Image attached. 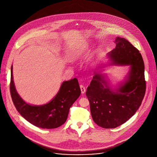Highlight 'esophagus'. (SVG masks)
<instances>
[{"instance_id":"esophagus-1","label":"esophagus","mask_w":157,"mask_h":157,"mask_svg":"<svg viewBox=\"0 0 157 157\" xmlns=\"http://www.w3.org/2000/svg\"><path fill=\"white\" fill-rule=\"evenodd\" d=\"M80 88H81V93H82V94H84V93L86 92V88H85V87H84L83 85L81 84V85H80Z\"/></svg>"}]
</instances>
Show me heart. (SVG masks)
I'll return each mask as SVG.
<instances>
[{"mask_svg":"<svg viewBox=\"0 0 157 157\" xmlns=\"http://www.w3.org/2000/svg\"><path fill=\"white\" fill-rule=\"evenodd\" d=\"M83 52H84V51H83L82 48H78V49L73 50L71 53V58L75 60L79 59L81 57Z\"/></svg>","mask_w":157,"mask_h":157,"instance_id":"b5f03b06","label":"heart"}]
</instances>
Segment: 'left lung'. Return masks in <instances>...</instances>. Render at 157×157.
I'll return each instance as SVG.
<instances>
[{"label":"left lung","instance_id":"obj_1","mask_svg":"<svg viewBox=\"0 0 157 157\" xmlns=\"http://www.w3.org/2000/svg\"><path fill=\"white\" fill-rule=\"evenodd\" d=\"M116 48L109 53L114 63L130 65L128 80L114 91L102 75L95 72L86 93L94 122L105 128L125 123L140 106L146 91L144 63L137 48L124 38L117 37Z\"/></svg>","mask_w":157,"mask_h":157}]
</instances>
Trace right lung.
Instances as JSON below:
<instances>
[{"mask_svg":"<svg viewBox=\"0 0 157 157\" xmlns=\"http://www.w3.org/2000/svg\"><path fill=\"white\" fill-rule=\"evenodd\" d=\"M10 91L13 103L20 114L33 125L41 128H55L62 125L68 117L71 106L81 94L78 81L74 78L63 82L58 93L48 104L40 106L28 104L16 91L12 66Z\"/></svg>","mask_w":157,"mask_h":157,"instance_id":"right-lung-1","label":"right lung"}]
</instances>
